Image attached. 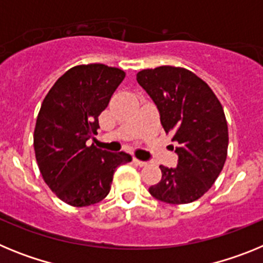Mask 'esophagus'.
<instances>
[{
    "mask_svg": "<svg viewBox=\"0 0 263 263\" xmlns=\"http://www.w3.org/2000/svg\"><path fill=\"white\" fill-rule=\"evenodd\" d=\"M133 160H134V163L138 164V166H141V167H143L147 164V162H145V160H141V159H137V158H134Z\"/></svg>",
    "mask_w": 263,
    "mask_h": 263,
    "instance_id": "obj_1",
    "label": "esophagus"
}]
</instances>
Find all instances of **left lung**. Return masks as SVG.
<instances>
[{"instance_id": "1", "label": "left lung", "mask_w": 263, "mask_h": 263, "mask_svg": "<svg viewBox=\"0 0 263 263\" xmlns=\"http://www.w3.org/2000/svg\"><path fill=\"white\" fill-rule=\"evenodd\" d=\"M137 81L157 105L160 124L173 136L178 154L176 167L159 166L162 179L148 192L168 204L192 203L212 187L224 167L228 152L224 109L205 81L185 68L142 69Z\"/></svg>"}]
</instances>
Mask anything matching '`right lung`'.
<instances>
[{
	"mask_svg": "<svg viewBox=\"0 0 263 263\" xmlns=\"http://www.w3.org/2000/svg\"><path fill=\"white\" fill-rule=\"evenodd\" d=\"M122 69L105 64L76 66L52 85L42 103L34 150L51 191L72 206L101 201L110 191L113 174L132 157L87 146L99 129V116L124 80Z\"/></svg>",
	"mask_w": 263,
	"mask_h": 263,
	"instance_id": "right-lung-1",
	"label": "right lung"
}]
</instances>
